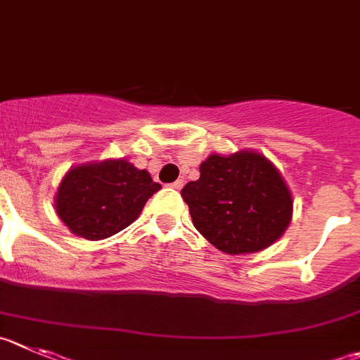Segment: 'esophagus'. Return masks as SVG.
<instances>
[{
    "instance_id": "34e87169",
    "label": "esophagus",
    "mask_w": 360,
    "mask_h": 360,
    "mask_svg": "<svg viewBox=\"0 0 360 360\" xmlns=\"http://www.w3.org/2000/svg\"><path fill=\"white\" fill-rule=\"evenodd\" d=\"M183 179H177V181H174L172 184H170V186L174 188V190H181V188H183Z\"/></svg>"
}]
</instances>
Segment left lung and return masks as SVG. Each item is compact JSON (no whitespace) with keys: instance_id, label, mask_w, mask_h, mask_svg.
<instances>
[{"instance_id":"1","label":"left lung","mask_w":360,"mask_h":360,"mask_svg":"<svg viewBox=\"0 0 360 360\" xmlns=\"http://www.w3.org/2000/svg\"><path fill=\"white\" fill-rule=\"evenodd\" d=\"M195 229L226 254L270 247L288 229L293 199L275 165L259 153L211 154L200 177L181 190Z\"/></svg>"}]
</instances>
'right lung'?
Instances as JSON below:
<instances>
[{
    "mask_svg": "<svg viewBox=\"0 0 360 360\" xmlns=\"http://www.w3.org/2000/svg\"><path fill=\"white\" fill-rule=\"evenodd\" d=\"M158 190L161 184L129 161H96L72 167L65 174L55 207L74 234L104 240L131 226Z\"/></svg>",
    "mask_w": 360,
    "mask_h": 360,
    "instance_id": "obj_1",
    "label": "right lung"
}]
</instances>
